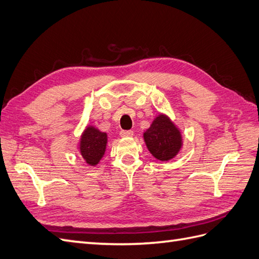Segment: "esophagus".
Here are the masks:
<instances>
[{
    "mask_svg": "<svg viewBox=\"0 0 259 259\" xmlns=\"http://www.w3.org/2000/svg\"><path fill=\"white\" fill-rule=\"evenodd\" d=\"M119 135H121V137H132L134 135V132L133 131H121L119 132Z\"/></svg>",
    "mask_w": 259,
    "mask_h": 259,
    "instance_id": "1",
    "label": "esophagus"
}]
</instances>
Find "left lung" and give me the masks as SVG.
<instances>
[{"label": "left lung", "mask_w": 259, "mask_h": 259, "mask_svg": "<svg viewBox=\"0 0 259 259\" xmlns=\"http://www.w3.org/2000/svg\"><path fill=\"white\" fill-rule=\"evenodd\" d=\"M144 141L150 154L160 161L175 158L182 146L179 128L163 114L156 116L150 127L144 133Z\"/></svg>", "instance_id": "1"}]
</instances>
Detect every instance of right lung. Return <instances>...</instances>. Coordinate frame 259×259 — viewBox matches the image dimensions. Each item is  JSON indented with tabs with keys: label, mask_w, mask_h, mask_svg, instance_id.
Listing matches in <instances>:
<instances>
[{
	"label": "right lung",
	"mask_w": 259,
	"mask_h": 259,
	"mask_svg": "<svg viewBox=\"0 0 259 259\" xmlns=\"http://www.w3.org/2000/svg\"><path fill=\"white\" fill-rule=\"evenodd\" d=\"M108 134L99 131L94 126H87L80 138L79 151L88 165L97 166L104 156Z\"/></svg>",
	"instance_id": "right-lung-1"
}]
</instances>
